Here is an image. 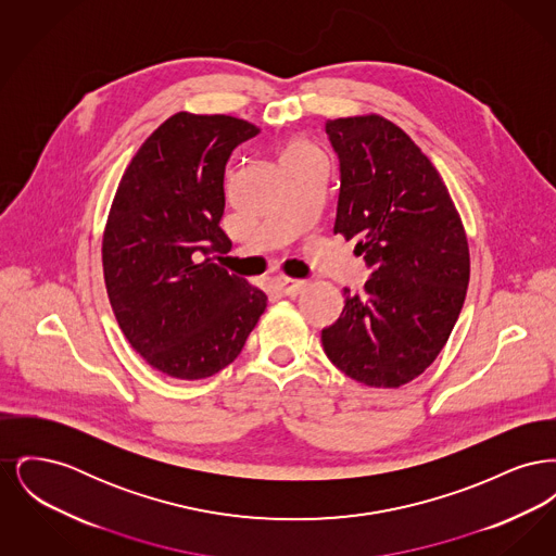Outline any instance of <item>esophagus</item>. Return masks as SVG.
I'll return each instance as SVG.
<instances>
[{
	"mask_svg": "<svg viewBox=\"0 0 556 556\" xmlns=\"http://www.w3.org/2000/svg\"><path fill=\"white\" fill-rule=\"evenodd\" d=\"M275 286L283 295H295L306 288V281L291 279V277H275Z\"/></svg>",
	"mask_w": 556,
	"mask_h": 556,
	"instance_id": "34e87169",
	"label": "esophagus"
}]
</instances>
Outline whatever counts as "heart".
<instances>
[{"label":"heart","mask_w":556,"mask_h":556,"mask_svg":"<svg viewBox=\"0 0 556 556\" xmlns=\"http://www.w3.org/2000/svg\"><path fill=\"white\" fill-rule=\"evenodd\" d=\"M313 154H318L317 150H315V146H311L308 141H304V139H293L290 146H288V150H286V160L293 159H304V156H313Z\"/></svg>","instance_id":"1"}]
</instances>
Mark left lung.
<instances>
[{"mask_svg":"<svg viewBox=\"0 0 556 556\" xmlns=\"http://www.w3.org/2000/svg\"><path fill=\"white\" fill-rule=\"evenodd\" d=\"M340 156L333 233L369 266L365 295L344 288L340 318L323 329L327 358L369 388L419 377L448 342L469 286V243L440 173L379 114L325 123Z\"/></svg>","mask_w":556,"mask_h":556,"instance_id":"8db88e82","label":"left lung"}]
</instances>
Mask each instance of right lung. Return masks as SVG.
<instances>
[{
    "label": "right lung",
    "instance_id": "add662e5",
    "mask_svg": "<svg viewBox=\"0 0 556 556\" xmlns=\"http://www.w3.org/2000/svg\"><path fill=\"white\" fill-rule=\"evenodd\" d=\"M261 129L227 114L177 112L127 166L108 214L102 265L110 306L135 352L175 379H206L238 358L265 291L214 261L225 168Z\"/></svg>",
    "mask_w": 556,
    "mask_h": 556
}]
</instances>
